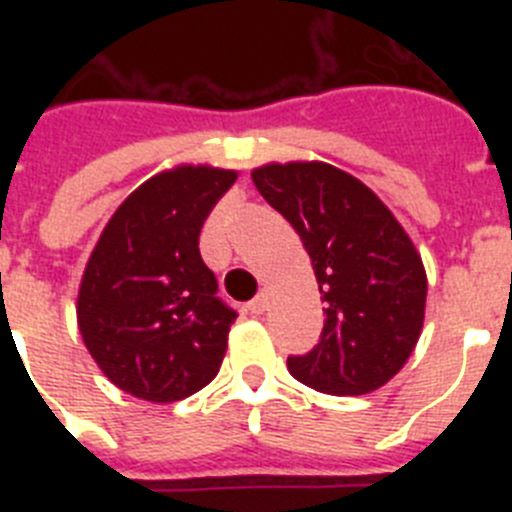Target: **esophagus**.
Returning a JSON list of instances; mask_svg holds the SVG:
<instances>
[{"label": "esophagus", "instance_id": "esophagus-1", "mask_svg": "<svg viewBox=\"0 0 512 512\" xmlns=\"http://www.w3.org/2000/svg\"><path fill=\"white\" fill-rule=\"evenodd\" d=\"M266 305H269V297H266V292H261V295H256L248 302V310H251L253 315H261V312L266 310Z\"/></svg>", "mask_w": 512, "mask_h": 512}]
</instances>
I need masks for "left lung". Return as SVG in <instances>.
Here are the masks:
<instances>
[{"mask_svg": "<svg viewBox=\"0 0 512 512\" xmlns=\"http://www.w3.org/2000/svg\"><path fill=\"white\" fill-rule=\"evenodd\" d=\"M251 176L300 235L325 302L320 343L289 356V374L325 395L379 390L423 330L428 279L418 248L390 207L336 166L289 161Z\"/></svg>", "mask_w": 512, "mask_h": 512, "instance_id": "1", "label": "left lung"}]
</instances>
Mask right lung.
Listing matches in <instances>:
<instances>
[{"label": "right lung", "instance_id": "1", "mask_svg": "<svg viewBox=\"0 0 512 512\" xmlns=\"http://www.w3.org/2000/svg\"><path fill=\"white\" fill-rule=\"evenodd\" d=\"M238 171H158L104 225L76 297V323L102 374L146 402H176L215 379L235 312L217 300L200 230Z\"/></svg>", "mask_w": 512, "mask_h": 512}]
</instances>
